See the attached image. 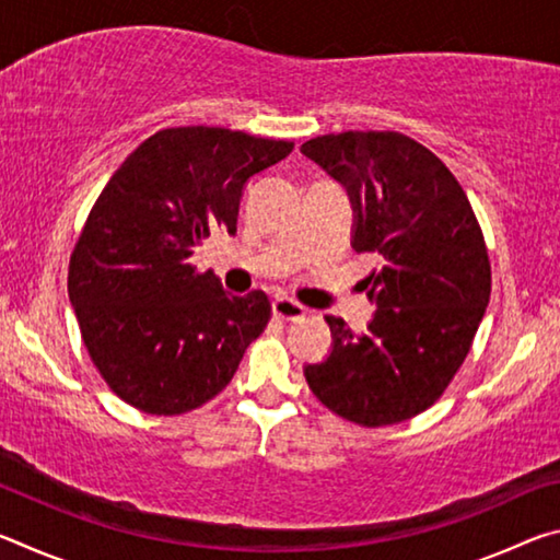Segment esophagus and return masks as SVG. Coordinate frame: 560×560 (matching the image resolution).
Listing matches in <instances>:
<instances>
[{
  "mask_svg": "<svg viewBox=\"0 0 560 560\" xmlns=\"http://www.w3.org/2000/svg\"><path fill=\"white\" fill-rule=\"evenodd\" d=\"M271 311H273V316L281 318V320H299V318H303V314H306V308H303L299 301L287 299V296L273 299Z\"/></svg>",
  "mask_w": 560,
  "mask_h": 560,
  "instance_id": "34e87169",
  "label": "esophagus"
}]
</instances>
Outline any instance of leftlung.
<instances>
[{"label":"left lung","instance_id":"left-lung-1","mask_svg":"<svg viewBox=\"0 0 560 560\" xmlns=\"http://www.w3.org/2000/svg\"><path fill=\"white\" fill-rule=\"evenodd\" d=\"M301 153L346 187L353 249L381 267L365 277L375 316L365 334L326 316L330 355L303 368L328 410L383 428L428 410L467 358L485 318L491 267L485 234L447 165L395 130L306 140Z\"/></svg>","mask_w":560,"mask_h":560}]
</instances>
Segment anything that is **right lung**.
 <instances>
[{
	"label": "right lung",
	"mask_w": 560,
	"mask_h": 560,
	"mask_svg": "<svg viewBox=\"0 0 560 560\" xmlns=\"http://www.w3.org/2000/svg\"><path fill=\"white\" fill-rule=\"evenodd\" d=\"M293 150L230 128H165L103 187L69 264V299L93 365L120 400L183 415L222 393L271 318L264 291L232 296L192 257L236 232L246 179Z\"/></svg>",
	"instance_id": "obj_1"
}]
</instances>
